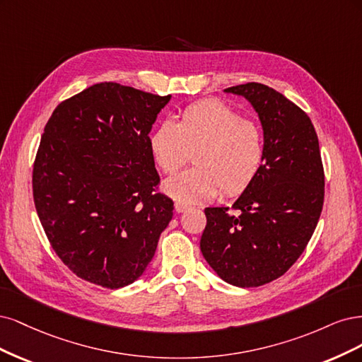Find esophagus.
Listing matches in <instances>:
<instances>
[{
	"label": "esophagus",
	"instance_id": "obj_1",
	"mask_svg": "<svg viewBox=\"0 0 362 362\" xmlns=\"http://www.w3.org/2000/svg\"><path fill=\"white\" fill-rule=\"evenodd\" d=\"M174 209H176L177 214H182L185 211H188V206L183 204V203H176V204H174Z\"/></svg>",
	"mask_w": 362,
	"mask_h": 362
}]
</instances>
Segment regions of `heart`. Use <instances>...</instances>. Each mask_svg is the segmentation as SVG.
<instances>
[{
    "label": "heart",
    "instance_id": "b5f03b06",
    "mask_svg": "<svg viewBox=\"0 0 362 362\" xmlns=\"http://www.w3.org/2000/svg\"><path fill=\"white\" fill-rule=\"evenodd\" d=\"M150 150L164 173L177 171L195 150V168L164 182V192L179 203L212 200L245 191L264 160V136L257 123L242 119L238 110L221 100L186 108L179 122L165 120L150 134Z\"/></svg>",
    "mask_w": 362,
    "mask_h": 362
}]
</instances>
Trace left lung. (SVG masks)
Returning <instances> with one entry per match:
<instances>
[{
    "instance_id": "left-lung-1",
    "label": "left lung",
    "mask_w": 362,
    "mask_h": 362,
    "mask_svg": "<svg viewBox=\"0 0 362 362\" xmlns=\"http://www.w3.org/2000/svg\"><path fill=\"white\" fill-rule=\"evenodd\" d=\"M247 99L264 136L257 176L228 214L206 207L203 257L226 283L259 287L284 275L304 252L319 223L325 174L317 134L308 115L281 93L259 83L224 90Z\"/></svg>"
}]
</instances>
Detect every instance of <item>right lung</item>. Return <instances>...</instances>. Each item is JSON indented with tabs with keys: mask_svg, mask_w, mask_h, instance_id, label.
Instances as JSON below:
<instances>
[{
	"mask_svg": "<svg viewBox=\"0 0 362 362\" xmlns=\"http://www.w3.org/2000/svg\"><path fill=\"white\" fill-rule=\"evenodd\" d=\"M171 96L100 83L62 102L33 168L34 204L62 262L79 278L120 288L141 276L173 202L159 183L148 134Z\"/></svg>",
	"mask_w": 362,
	"mask_h": 362,
	"instance_id": "1",
	"label": "right lung"
}]
</instances>
